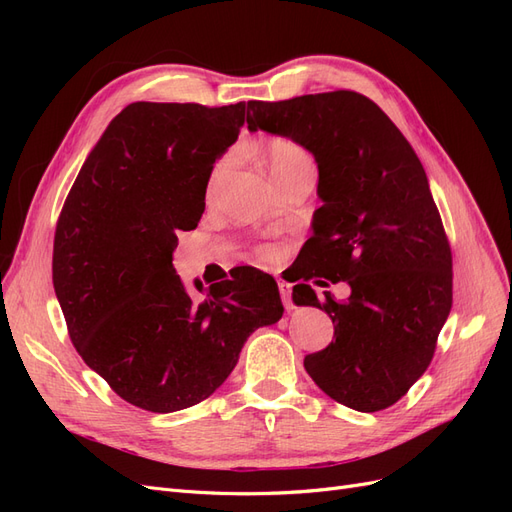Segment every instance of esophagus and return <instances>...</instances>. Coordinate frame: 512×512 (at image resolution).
Wrapping results in <instances>:
<instances>
[{"instance_id":"obj_1","label":"esophagus","mask_w":512,"mask_h":512,"mask_svg":"<svg viewBox=\"0 0 512 512\" xmlns=\"http://www.w3.org/2000/svg\"><path fill=\"white\" fill-rule=\"evenodd\" d=\"M277 288H280V297H282V301H284V307H286V309H292V301H290V284H288V282H284V280H280V282H277Z\"/></svg>"}]
</instances>
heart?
<instances>
[{"label":"heart","instance_id":"1","mask_svg":"<svg viewBox=\"0 0 512 512\" xmlns=\"http://www.w3.org/2000/svg\"><path fill=\"white\" fill-rule=\"evenodd\" d=\"M230 162H232L230 156H224V158L215 162V166L211 168V173H209V183H207L209 192L218 188L220 181L226 177ZM262 162H265L271 179L277 183L282 177L292 173V170H297L299 166L309 164L312 160H309V156L301 145L288 141V138H273V141H269L265 147H262ZM265 254L271 256L273 252L265 250Z\"/></svg>","mask_w":512,"mask_h":512}]
</instances>
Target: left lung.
Returning a JSON list of instances; mask_svg holds the SVG:
<instances>
[{
  "label": "left lung",
  "mask_w": 512,
  "mask_h": 512,
  "mask_svg": "<svg viewBox=\"0 0 512 512\" xmlns=\"http://www.w3.org/2000/svg\"><path fill=\"white\" fill-rule=\"evenodd\" d=\"M247 130L290 138L318 164L309 271L348 282L335 301L297 284L292 301L324 309L333 342L305 356L331 399L359 412L393 406L425 374L453 303V258L421 160L378 104L356 91L247 102Z\"/></svg>",
  "instance_id": "left-lung-1"
}]
</instances>
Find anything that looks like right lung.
I'll return each mask as SVG.
<instances>
[{
  "label": "right lung",
  "mask_w": 512,
  "mask_h": 512,
  "mask_svg": "<svg viewBox=\"0 0 512 512\" xmlns=\"http://www.w3.org/2000/svg\"><path fill=\"white\" fill-rule=\"evenodd\" d=\"M245 102H132L89 151L61 209L53 286L72 344L128 404L168 414L220 389L256 329L284 305L271 275L245 269L185 290L177 230L196 228L209 173L237 141Z\"/></svg>",
  "instance_id": "obj_1"
}]
</instances>
